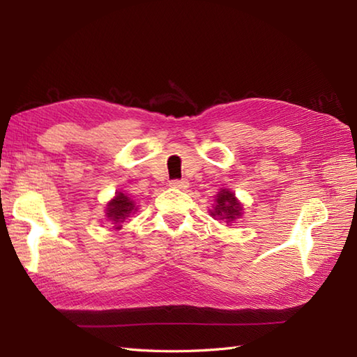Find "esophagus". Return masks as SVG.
<instances>
[{"label":"esophagus","mask_w":357,"mask_h":357,"mask_svg":"<svg viewBox=\"0 0 357 357\" xmlns=\"http://www.w3.org/2000/svg\"><path fill=\"white\" fill-rule=\"evenodd\" d=\"M170 187L178 188V190H184V188L188 187V181L187 179H173V181H170Z\"/></svg>","instance_id":"esophagus-1"}]
</instances>
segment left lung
I'll use <instances>...</instances> for the list:
<instances>
[{
  "instance_id": "left-lung-1",
  "label": "left lung",
  "mask_w": 357,
  "mask_h": 357,
  "mask_svg": "<svg viewBox=\"0 0 357 357\" xmlns=\"http://www.w3.org/2000/svg\"><path fill=\"white\" fill-rule=\"evenodd\" d=\"M216 207L211 211V216H218L222 219H229V221H233L241 215V204L238 199L234 198V195L230 190H221L218 193L216 198Z\"/></svg>"
}]
</instances>
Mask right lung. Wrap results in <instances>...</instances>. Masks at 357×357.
I'll return each mask as SVG.
<instances>
[{
  "instance_id": "1",
  "label": "right lung",
  "mask_w": 357,
  "mask_h": 357,
  "mask_svg": "<svg viewBox=\"0 0 357 357\" xmlns=\"http://www.w3.org/2000/svg\"><path fill=\"white\" fill-rule=\"evenodd\" d=\"M136 207L133 201H130L128 196L124 193H118L107 206V218L112 221V224H116V229H119V224L124 222V219L135 211Z\"/></svg>"
}]
</instances>
